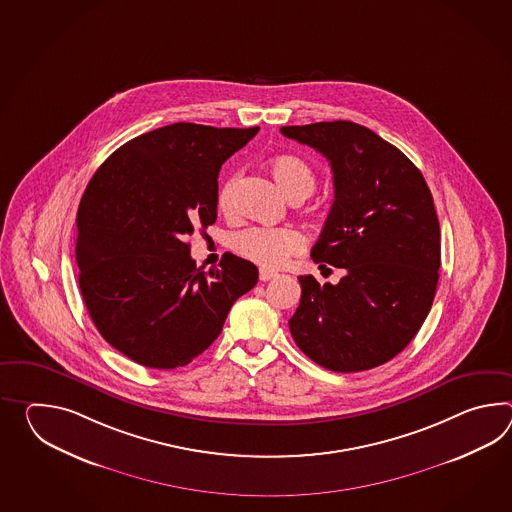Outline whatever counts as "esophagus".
<instances>
[{
  "label": "esophagus",
  "instance_id": "1",
  "mask_svg": "<svg viewBox=\"0 0 512 512\" xmlns=\"http://www.w3.org/2000/svg\"><path fill=\"white\" fill-rule=\"evenodd\" d=\"M273 277H277V272H272V270H261V272H259V279L264 281V283L270 281Z\"/></svg>",
  "mask_w": 512,
  "mask_h": 512
}]
</instances>
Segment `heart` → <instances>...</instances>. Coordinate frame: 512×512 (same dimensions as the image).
<instances>
[{
  "label": "heart",
  "instance_id": "b5f03b06",
  "mask_svg": "<svg viewBox=\"0 0 512 512\" xmlns=\"http://www.w3.org/2000/svg\"><path fill=\"white\" fill-rule=\"evenodd\" d=\"M270 172L283 193L294 200H305L316 189V172L307 161L297 156H277L270 161ZM240 176L233 174L222 183L216 205L220 211L229 213L235 205V194L239 187ZM231 248L240 257L255 262L262 268L275 270L305 248V237L292 228H248L242 229L231 237Z\"/></svg>",
  "mask_w": 512,
  "mask_h": 512
}]
</instances>
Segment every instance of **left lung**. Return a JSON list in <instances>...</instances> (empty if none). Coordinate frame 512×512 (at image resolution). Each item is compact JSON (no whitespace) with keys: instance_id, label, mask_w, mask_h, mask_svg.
<instances>
[{"instance_id":"8db88e82","label":"left lung","mask_w":512,"mask_h":512,"mask_svg":"<svg viewBox=\"0 0 512 512\" xmlns=\"http://www.w3.org/2000/svg\"><path fill=\"white\" fill-rule=\"evenodd\" d=\"M281 134L329 159L334 204L310 255L321 270H345L338 284L299 277L292 338L336 373L386 364L415 338L437 290L441 231L432 193L421 171L365 126L332 121L283 126Z\"/></svg>"}]
</instances>
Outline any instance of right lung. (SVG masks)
<instances>
[{
	"mask_svg": "<svg viewBox=\"0 0 512 512\" xmlns=\"http://www.w3.org/2000/svg\"><path fill=\"white\" fill-rule=\"evenodd\" d=\"M257 132L163 126L117 148L82 194L75 248L82 299L104 340L137 364L193 362L257 284V266L233 253L205 275L187 242L215 224L220 167Z\"/></svg>",
	"mask_w": 512,
	"mask_h": 512,
	"instance_id": "add662e5",
	"label": "right lung"
}]
</instances>
